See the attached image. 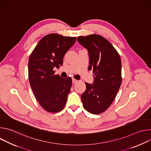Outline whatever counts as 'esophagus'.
<instances>
[{
	"label": "esophagus",
	"mask_w": 151,
	"mask_h": 151,
	"mask_svg": "<svg viewBox=\"0 0 151 151\" xmlns=\"http://www.w3.org/2000/svg\"><path fill=\"white\" fill-rule=\"evenodd\" d=\"M77 82H78V80H77V79H74V78H72V82H73V83H76Z\"/></svg>",
	"instance_id": "34e87169"
}]
</instances>
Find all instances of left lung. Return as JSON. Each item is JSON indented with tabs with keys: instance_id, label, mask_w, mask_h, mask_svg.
<instances>
[{
	"instance_id": "1",
	"label": "left lung",
	"mask_w": 151,
	"mask_h": 151,
	"mask_svg": "<svg viewBox=\"0 0 151 151\" xmlns=\"http://www.w3.org/2000/svg\"><path fill=\"white\" fill-rule=\"evenodd\" d=\"M77 40L88 52V70H93L94 77L93 84L85 82L81 100L88 112L100 114L111 106L120 88L121 58L111 43L100 35L79 36Z\"/></svg>"
}]
</instances>
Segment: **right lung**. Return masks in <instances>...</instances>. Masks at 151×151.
Here are the masks:
<instances>
[{"mask_svg":"<svg viewBox=\"0 0 151 151\" xmlns=\"http://www.w3.org/2000/svg\"><path fill=\"white\" fill-rule=\"evenodd\" d=\"M76 37L51 33L38 42L29 57V80L35 96L45 111L56 113L66 105L72 78L54 75V68L63 63V57L76 42Z\"/></svg>","mask_w":151,"mask_h":151,"instance_id":"obj_1","label":"right lung"}]
</instances>
